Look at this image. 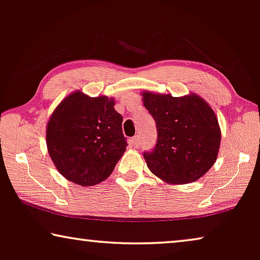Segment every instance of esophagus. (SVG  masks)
<instances>
[{
	"mask_svg": "<svg viewBox=\"0 0 260 260\" xmlns=\"http://www.w3.org/2000/svg\"><path fill=\"white\" fill-rule=\"evenodd\" d=\"M140 142H141L140 137H139V135H137V137H134L133 140H132V145H133L135 148H138V147L140 146Z\"/></svg>",
	"mask_w": 260,
	"mask_h": 260,
	"instance_id": "obj_1",
	"label": "esophagus"
}]
</instances>
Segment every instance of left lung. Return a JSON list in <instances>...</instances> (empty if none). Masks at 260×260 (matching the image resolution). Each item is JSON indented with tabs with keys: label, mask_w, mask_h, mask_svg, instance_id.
Masks as SVG:
<instances>
[{
	"label": "left lung",
	"mask_w": 260,
	"mask_h": 260,
	"mask_svg": "<svg viewBox=\"0 0 260 260\" xmlns=\"http://www.w3.org/2000/svg\"><path fill=\"white\" fill-rule=\"evenodd\" d=\"M156 122L157 143L143 154L150 172L172 184L190 183L210 169L220 145L218 119L196 93L183 96L141 92Z\"/></svg>",
	"instance_id": "obj_1"
}]
</instances>
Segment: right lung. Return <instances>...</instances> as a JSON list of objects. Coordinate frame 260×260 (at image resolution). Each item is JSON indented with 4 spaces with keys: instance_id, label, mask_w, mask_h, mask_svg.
I'll return each mask as SVG.
<instances>
[{
    "instance_id": "add662e5",
    "label": "right lung",
    "mask_w": 260,
    "mask_h": 260,
    "mask_svg": "<svg viewBox=\"0 0 260 260\" xmlns=\"http://www.w3.org/2000/svg\"><path fill=\"white\" fill-rule=\"evenodd\" d=\"M113 98L90 96L80 90L58 104L46 125V147L61 175L92 187L105 181L125 153L122 117Z\"/></svg>"
}]
</instances>
